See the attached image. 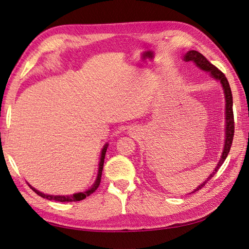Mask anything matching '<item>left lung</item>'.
Here are the masks:
<instances>
[{"mask_svg":"<svg viewBox=\"0 0 249 249\" xmlns=\"http://www.w3.org/2000/svg\"><path fill=\"white\" fill-rule=\"evenodd\" d=\"M183 60L185 62H193L195 65L200 68L201 70H204V71H207L210 76L213 79L219 81L220 84L223 87V90H224V98H225V141H224V147H223L222 151V156L220 158V160L216 164V167L213 171V174H210V176L207 178V179L201 183V185L197 186L196 189L191 191V194L196 193L199 189H201L207 181H209L215 175L218 169L222 166V164L224 163L225 159L227 158L229 150H231V144H232V139H233V133H234V122H233V111H232V94L231 90V86H229V83L226 79L225 74L222 71L213 66L212 63H210L205 56H204L202 53L199 52H196V50H189L183 56ZM190 194V193H189Z\"/></svg>","mask_w":249,"mask_h":249,"instance_id":"obj_1","label":"left lung"}]
</instances>
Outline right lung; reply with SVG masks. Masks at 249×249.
<instances>
[{"label": "right lung", "mask_w": 249, "mask_h": 249, "mask_svg": "<svg viewBox=\"0 0 249 249\" xmlns=\"http://www.w3.org/2000/svg\"><path fill=\"white\" fill-rule=\"evenodd\" d=\"M108 147V143H106L103 148H102L101 151V157H100V162H99V170H98V176H97V179H95L94 183L92 184V186L83 191V193H76L73 195H70V196H53V195H46V194H43L41 191H39L37 189H36L35 187H33L30 185L29 183L28 186L33 189L36 195H39L40 196L44 197V199H47V200H53V201H58V202H76V201H81V200H84L86 196H90L92 193H94L97 188L100 185V182H101V177H102V170H103V165H104V159H105V154H106V150Z\"/></svg>", "instance_id": "obj_1"}]
</instances>
